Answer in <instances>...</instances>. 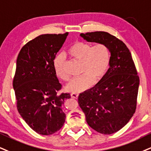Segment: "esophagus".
<instances>
[{"label": "esophagus", "instance_id": "obj_1", "mask_svg": "<svg viewBox=\"0 0 151 151\" xmlns=\"http://www.w3.org/2000/svg\"><path fill=\"white\" fill-rule=\"evenodd\" d=\"M78 96H79V94H78V93H71V97L73 98V99H77L78 98Z\"/></svg>", "mask_w": 151, "mask_h": 151}]
</instances>
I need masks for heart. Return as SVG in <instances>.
<instances>
[{"label": "heart", "mask_w": 151, "mask_h": 151, "mask_svg": "<svg viewBox=\"0 0 151 151\" xmlns=\"http://www.w3.org/2000/svg\"><path fill=\"white\" fill-rule=\"evenodd\" d=\"M69 55L81 61V74L68 83L66 89L79 93L89 88L93 83L101 81L106 75L110 63V52L103 43L91 44L83 41L74 43L68 50ZM56 75L65 81L70 80V76L65 70V58L63 55L56 56L53 61Z\"/></svg>", "instance_id": "heart-1"}]
</instances>
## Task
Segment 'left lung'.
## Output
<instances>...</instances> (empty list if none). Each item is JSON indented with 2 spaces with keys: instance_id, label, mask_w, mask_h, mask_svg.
Listing matches in <instances>:
<instances>
[{
  "instance_id": "obj_1",
  "label": "left lung",
  "mask_w": 151,
  "mask_h": 151,
  "mask_svg": "<svg viewBox=\"0 0 151 151\" xmlns=\"http://www.w3.org/2000/svg\"><path fill=\"white\" fill-rule=\"evenodd\" d=\"M88 42L108 47L110 68L106 75L91 89L80 93L79 106L88 124L96 132L111 134L127 124L136 111L139 77L125 43L108 32L81 34Z\"/></svg>"
}]
</instances>
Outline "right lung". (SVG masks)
Masks as SVG:
<instances>
[{
	"instance_id": "1",
	"label": "right lung",
	"mask_w": 151,
	"mask_h": 151,
	"mask_svg": "<svg viewBox=\"0 0 151 151\" xmlns=\"http://www.w3.org/2000/svg\"><path fill=\"white\" fill-rule=\"evenodd\" d=\"M68 32L42 34L31 40L18 54L13 79L17 108L30 128L41 135L59 131L65 121L62 109L70 94L59 93L53 61Z\"/></svg>"
}]
</instances>
